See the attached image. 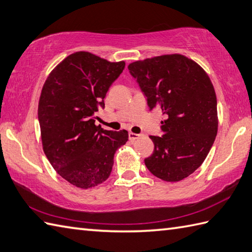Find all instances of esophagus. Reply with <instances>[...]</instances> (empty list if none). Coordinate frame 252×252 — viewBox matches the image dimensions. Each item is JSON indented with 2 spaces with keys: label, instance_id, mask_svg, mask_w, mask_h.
Listing matches in <instances>:
<instances>
[{
  "label": "esophagus",
  "instance_id": "1",
  "mask_svg": "<svg viewBox=\"0 0 252 252\" xmlns=\"http://www.w3.org/2000/svg\"><path fill=\"white\" fill-rule=\"evenodd\" d=\"M128 137H129V140H130V141H133V140H136V139H138V138L142 137V135H141V133L129 132V133H128Z\"/></svg>",
  "mask_w": 252,
  "mask_h": 252
}]
</instances>
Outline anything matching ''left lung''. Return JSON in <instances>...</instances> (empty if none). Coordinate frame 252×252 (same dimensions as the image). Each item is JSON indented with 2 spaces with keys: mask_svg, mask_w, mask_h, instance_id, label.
<instances>
[{
  "mask_svg": "<svg viewBox=\"0 0 252 252\" xmlns=\"http://www.w3.org/2000/svg\"><path fill=\"white\" fill-rule=\"evenodd\" d=\"M150 110L161 111L163 136H150L153 154L147 168L161 180L180 181L203 164L218 131L217 97L202 66L180 54L135 61L128 65Z\"/></svg>",
  "mask_w": 252,
  "mask_h": 252,
  "instance_id": "obj_1",
  "label": "left lung"
}]
</instances>
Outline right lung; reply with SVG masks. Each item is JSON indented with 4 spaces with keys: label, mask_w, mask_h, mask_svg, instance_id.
Returning <instances> with one entry per match:
<instances>
[{
    "label": "right lung",
    "mask_w": 252,
    "mask_h": 252,
    "mask_svg": "<svg viewBox=\"0 0 252 252\" xmlns=\"http://www.w3.org/2000/svg\"><path fill=\"white\" fill-rule=\"evenodd\" d=\"M125 68L88 52L71 54L50 72L42 88L37 116L43 150L58 175L89 189L109 178L127 130L94 125L110 86Z\"/></svg>",
    "instance_id": "1"
}]
</instances>
